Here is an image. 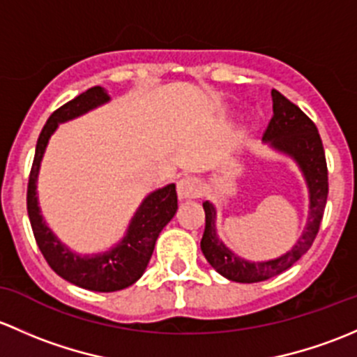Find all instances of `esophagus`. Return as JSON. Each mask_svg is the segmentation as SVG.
Returning <instances> with one entry per match:
<instances>
[{"instance_id": "34e87169", "label": "esophagus", "mask_w": 357, "mask_h": 357, "mask_svg": "<svg viewBox=\"0 0 357 357\" xmlns=\"http://www.w3.org/2000/svg\"><path fill=\"white\" fill-rule=\"evenodd\" d=\"M178 199H194L201 194V182L194 177H183L177 182Z\"/></svg>"}]
</instances>
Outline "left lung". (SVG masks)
<instances>
[{
  "instance_id": "8db88e82",
  "label": "left lung",
  "mask_w": 357,
  "mask_h": 357,
  "mask_svg": "<svg viewBox=\"0 0 357 357\" xmlns=\"http://www.w3.org/2000/svg\"><path fill=\"white\" fill-rule=\"evenodd\" d=\"M273 99V116L264 130L263 142L273 151L285 154L296 161L307 185L310 194V213L304 232L296 244L282 256L264 261H249L237 256L230 248L223 244L216 232V208L209 201H204L206 227L201 238V251L208 263L222 277L241 284H255L277 277L289 270L297 259L306 255L319 230L326 196H328V172H326L325 151L319 139L316 125L301 112L299 106L290 102L284 94L271 91Z\"/></svg>"
}]
</instances>
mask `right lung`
I'll return each mask as SVG.
<instances>
[{
    "label": "right lung",
    "mask_w": 357,
    "mask_h": 357,
    "mask_svg": "<svg viewBox=\"0 0 357 357\" xmlns=\"http://www.w3.org/2000/svg\"><path fill=\"white\" fill-rule=\"evenodd\" d=\"M108 101L109 96L106 89L99 86L91 87L58 108L47 119L36 146L34 163L27 187L29 220L44 259L53 268L54 273L70 284L94 292H115L135 284L148 268L158 235L174 218L178 208L175 183L153 190L139 204L122 241L108 251L98 255H79L72 251L46 225L39 208L38 177L47 142L56 132L58 125L77 119Z\"/></svg>",
    "instance_id": "obj_1"
}]
</instances>
